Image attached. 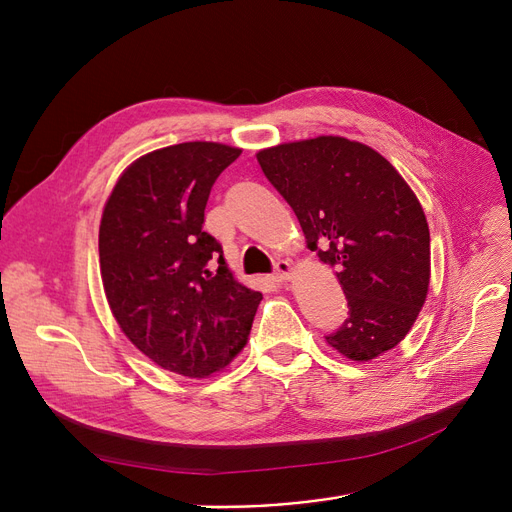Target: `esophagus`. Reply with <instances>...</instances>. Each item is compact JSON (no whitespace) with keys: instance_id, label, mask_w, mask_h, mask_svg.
Returning a JSON list of instances; mask_svg holds the SVG:
<instances>
[{"instance_id":"obj_1","label":"esophagus","mask_w":512,"mask_h":512,"mask_svg":"<svg viewBox=\"0 0 512 512\" xmlns=\"http://www.w3.org/2000/svg\"><path fill=\"white\" fill-rule=\"evenodd\" d=\"M290 276H292V265H290V261H286V259L276 261L272 278H274L276 282H284V280H290Z\"/></svg>"}]
</instances>
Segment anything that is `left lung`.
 <instances>
[{
	"label": "left lung",
	"mask_w": 512,
	"mask_h": 512,
	"mask_svg": "<svg viewBox=\"0 0 512 512\" xmlns=\"http://www.w3.org/2000/svg\"><path fill=\"white\" fill-rule=\"evenodd\" d=\"M292 207L307 247L336 267L348 317L326 342L371 361L409 334L429 286V228L421 203L386 157L344 137L257 153Z\"/></svg>",
	"instance_id": "8db88e82"
}]
</instances>
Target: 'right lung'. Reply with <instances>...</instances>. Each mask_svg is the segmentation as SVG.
I'll use <instances>...</instances> for the list:
<instances>
[{
  "label": "right lung",
  "mask_w": 512,
  "mask_h": 512,
  "mask_svg": "<svg viewBox=\"0 0 512 512\" xmlns=\"http://www.w3.org/2000/svg\"><path fill=\"white\" fill-rule=\"evenodd\" d=\"M238 155L207 141L151 151L124 170L101 215V280L116 321L143 355L186 378L242 351L263 299L203 232L211 186Z\"/></svg>",
  "instance_id": "right-lung-1"
}]
</instances>
